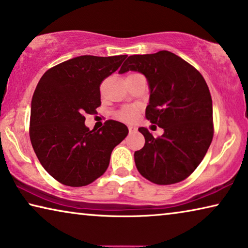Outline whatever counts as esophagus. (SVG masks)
<instances>
[{
	"label": "esophagus",
	"mask_w": 248,
	"mask_h": 248,
	"mask_svg": "<svg viewBox=\"0 0 248 248\" xmlns=\"http://www.w3.org/2000/svg\"><path fill=\"white\" fill-rule=\"evenodd\" d=\"M128 129H129V134H135V132H137V128L134 127V125H129Z\"/></svg>",
	"instance_id": "34e87169"
}]
</instances>
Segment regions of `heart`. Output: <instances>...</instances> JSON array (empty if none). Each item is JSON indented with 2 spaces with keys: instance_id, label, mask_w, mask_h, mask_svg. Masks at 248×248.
I'll return each instance as SVG.
<instances>
[{
  "instance_id": "heart-1",
  "label": "heart",
  "mask_w": 248,
  "mask_h": 248,
  "mask_svg": "<svg viewBox=\"0 0 248 248\" xmlns=\"http://www.w3.org/2000/svg\"><path fill=\"white\" fill-rule=\"evenodd\" d=\"M136 109L131 108V107H127V108H124L119 112V118L124 121H132L136 118Z\"/></svg>"
}]
</instances>
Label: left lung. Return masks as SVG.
I'll list each match as a JSON object with an SVG mask.
<instances>
[{"mask_svg": "<svg viewBox=\"0 0 248 248\" xmlns=\"http://www.w3.org/2000/svg\"><path fill=\"white\" fill-rule=\"evenodd\" d=\"M142 73L149 86L146 118L164 129L155 138L147 128L138 130L145 146L135 151L136 167L157 185L187 178L204 159L213 140V102L202 76L169 51L130 55L119 70Z\"/></svg>", "mask_w": 248, "mask_h": 248, "instance_id": "obj_1", "label": "left lung"}]
</instances>
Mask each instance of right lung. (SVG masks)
I'll return each mask as SVG.
<instances>
[{
	"label": "right lung",
	"instance_id": "1",
	"mask_svg": "<svg viewBox=\"0 0 248 248\" xmlns=\"http://www.w3.org/2000/svg\"><path fill=\"white\" fill-rule=\"evenodd\" d=\"M127 55H80L51 68L33 93L30 139L43 168L61 184L81 187L105 173L113 148L128 135L127 125L108 120L89 130L84 113L101 105L100 84Z\"/></svg>",
	"mask_w": 248,
	"mask_h": 248
}]
</instances>
